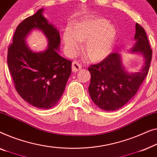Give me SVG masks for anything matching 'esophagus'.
<instances>
[{"mask_svg": "<svg viewBox=\"0 0 157 157\" xmlns=\"http://www.w3.org/2000/svg\"><path fill=\"white\" fill-rule=\"evenodd\" d=\"M82 69V67L78 61H74L72 64V70L73 72H77Z\"/></svg>", "mask_w": 157, "mask_h": 157, "instance_id": "obj_1", "label": "esophagus"}]
</instances>
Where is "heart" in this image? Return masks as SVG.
<instances>
[{
    "label": "heart",
    "mask_w": 157,
    "mask_h": 157,
    "mask_svg": "<svg viewBox=\"0 0 157 157\" xmlns=\"http://www.w3.org/2000/svg\"><path fill=\"white\" fill-rule=\"evenodd\" d=\"M117 35L116 28L102 17L83 19L73 23L63 35V42L68 52L75 53L80 43H86L85 54L90 60L100 62L113 50Z\"/></svg>",
    "instance_id": "heart-1"
}]
</instances>
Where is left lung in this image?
<instances>
[{"label":"left lung","mask_w":157,"mask_h":157,"mask_svg":"<svg viewBox=\"0 0 157 157\" xmlns=\"http://www.w3.org/2000/svg\"><path fill=\"white\" fill-rule=\"evenodd\" d=\"M135 28V43L129 52L144 59V65L138 72H128L123 65L122 55L116 52L88 68L91 75L88 87L90 98L105 111H114L126 105L135 95L149 72L152 50L144 28L138 23Z\"/></svg>","instance_id":"8db88e82"}]
</instances>
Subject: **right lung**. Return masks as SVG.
Returning <instances> with one entry per match:
<instances>
[{
	"instance_id": "obj_1",
	"label": "right lung",
	"mask_w": 157,
	"mask_h": 157,
	"mask_svg": "<svg viewBox=\"0 0 157 157\" xmlns=\"http://www.w3.org/2000/svg\"><path fill=\"white\" fill-rule=\"evenodd\" d=\"M40 8L21 22L8 50V65L19 95L35 107L50 109L60 100L71 75L72 62L61 57L59 31L45 18ZM41 31L48 45L33 52L26 43L33 30Z\"/></svg>"
}]
</instances>
